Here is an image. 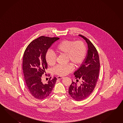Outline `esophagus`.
<instances>
[{
  "instance_id": "obj_1",
  "label": "esophagus",
  "mask_w": 123,
  "mask_h": 123,
  "mask_svg": "<svg viewBox=\"0 0 123 123\" xmlns=\"http://www.w3.org/2000/svg\"><path fill=\"white\" fill-rule=\"evenodd\" d=\"M56 78H57V79H63V77L57 76L56 77Z\"/></svg>"
}]
</instances>
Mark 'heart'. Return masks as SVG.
<instances>
[{
  "label": "heart",
  "mask_w": 123,
  "mask_h": 123,
  "mask_svg": "<svg viewBox=\"0 0 123 123\" xmlns=\"http://www.w3.org/2000/svg\"><path fill=\"white\" fill-rule=\"evenodd\" d=\"M55 51L58 53L67 56V62L70 61L76 67L79 66L85 59L86 54V48L83 41L63 40L61 41L55 48ZM45 60L49 65L53 66L56 63V56L51 51L47 52ZM74 69L73 65L68 63L64 65H58L55 67L53 71L60 76L69 74Z\"/></svg>",
  "instance_id": "1"
}]
</instances>
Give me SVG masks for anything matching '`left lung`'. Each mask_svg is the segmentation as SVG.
<instances>
[{
    "instance_id": "obj_1",
    "label": "left lung",
    "mask_w": 123,
    "mask_h": 123,
    "mask_svg": "<svg viewBox=\"0 0 123 123\" xmlns=\"http://www.w3.org/2000/svg\"><path fill=\"white\" fill-rule=\"evenodd\" d=\"M87 43L88 51L86 57L79 68L74 72L76 82H72L68 92L77 101L84 100L90 95L95 87L100 71V60L98 52L91 42L84 36L79 34ZM78 79L82 80L80 85L77 84Z\"/></svg>"
}]
</instances>
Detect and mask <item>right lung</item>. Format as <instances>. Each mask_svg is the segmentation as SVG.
I'll use <instances>...</instances> for the list:
<instances>
[{
  "label": "right lung",
  "instance_id": "1",
  "mask_svg": "<svg viewBox=\"0 0 123 123\" xmlns=\"http://www.w3.org/2000/svg\"><path fill=\"white\" fill-rule=\"evenodd\" d=\"M59 39L41 36L31 42L25 50L22 62L25 82L29 93L37 99H43L49 96L56 82L55 77H50L47 83L41 80L48 68L46 53L52 44Z\"/></svg>",
  "mask_w": 123,
  "mask_h": 123
}]
</instances>
